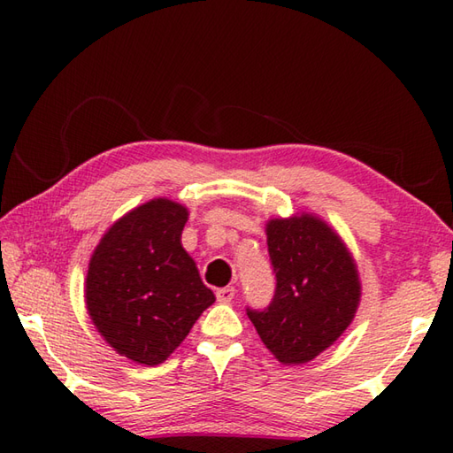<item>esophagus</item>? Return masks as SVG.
Masks as SVG:
<instances>
[{
	"label": "esophagus",
	"instance_id": "esophagus-1",
	"mask_svg": "<svg viewBox=\"0 0 453 453\" xmlns=\"http://www.w3.org/2000/svg\"><path fill=\"white\" fill-rule=\"evenodd\" d=\"M216 297L219 303H229L235 297V288H221V289H218Z\"/></svg>",
	"mask_w": 453,
	"mask_h": 453
}]
</instances>
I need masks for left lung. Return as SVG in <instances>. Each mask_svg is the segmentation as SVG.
I'll return each instance as SVG.
<instances>
[{
  "label": "left lung",
  "mask_w": 453,
  "mask_h": 453,
  "mask_svg": "<svg viewBox=\"0 0 453 453\" xmlns=\"http://www.w3.org/2000/svg\"><path fill=\"white\" fill-rule=\"evenodd\" d=\"M267 251L275 291L264 310L245 308L265 348L283 364H305L319 356L354 319L359 280L346 245L324 221L272 219Z\"/></svg>",
  "instance_id": "8db88e82"
}]
</instances>
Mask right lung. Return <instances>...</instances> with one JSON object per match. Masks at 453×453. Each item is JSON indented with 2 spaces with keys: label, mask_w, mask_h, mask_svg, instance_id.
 <instances>
[{
  "label": "right lung",
  "mask_w": 453,
  "mask_h": 453,
  "mask_svg": "<svg viewBox=\"0 0 453 453\" xmlns=\"http://www.w3.org/2000/svg\"><path fill=\"white\" fill-rule=\"evenodd\" d=\"M188 210L151 199L110 227L94 251L86 303L97 332L118 354L157 365L216 302L181 248Z\"/></svg>",
  "instance_id": "obj_1"
}]
</instances>
